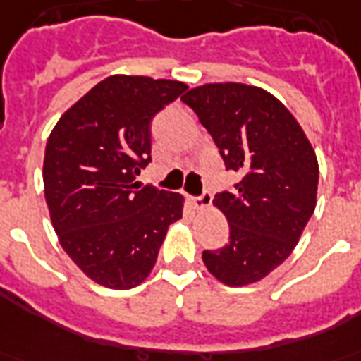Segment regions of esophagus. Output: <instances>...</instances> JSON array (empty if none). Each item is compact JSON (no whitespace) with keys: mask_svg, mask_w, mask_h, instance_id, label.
<instances>
[{"mask_svg":"<svg viewBox=\"0 0 361 361\" xmlns=\"http://www.w3.org/2000/svg\"><path fill=\"white\" fill-rule=\"evenodd\" d=\"M210 202H212V195H210V191H204V193L199 195V197H191V204H193L195 208H199V210L210 207Z\"/></svg>","mask_w":361,"mask_h":361,"instance_id":"obj_1","label":"esophagus"}]
</instances>
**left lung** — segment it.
Listing matches in <instances>:
<instances>
[{
	"instance_id": "8db88e82",
	"label": "left lung",
	"mask_w": 361,
	"mask_h": 361,
	"mask_svg": "<svg viewBox=\"0 0 361 361\" xmlns=\"http://www.w3.org/2000/svg\"><path fill=\"white\" fill-rule=\"evenodd\" d=\"M181 101L212 135L226 168L243 173L214 197L229 243L204 250L208 271L229 287L260 281L283 264L316 210L319 166L300 124L279 99L247 84H204Z\"/></svg>"
}]
</instances>
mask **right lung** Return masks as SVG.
Returning <instances> with one entry per match:
<instances>
[{
    "label": "right lung",
    "instance_id": "1",
    "mask_svg": "<svg viewBox=\"0 0 361 361\" xmlns=\"http://www.w3.org/2000/svg\"><path fill=\"white\" fill-rule=\"evenodd\" d=\"M188 90L183 82L114 74L85 93L45 145L44 189L61 247L85 276L132 289L151 274L183 197L141 188L151 162V120Z\"/></svg>",
    "mask_w": 361,
    "mask_h": 361
}]
</instances>
